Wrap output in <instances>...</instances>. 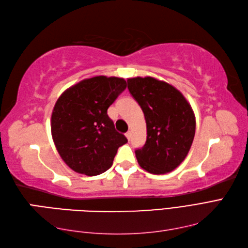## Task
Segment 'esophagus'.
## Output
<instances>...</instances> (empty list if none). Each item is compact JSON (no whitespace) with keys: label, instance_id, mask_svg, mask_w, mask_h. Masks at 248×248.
<instances>
[{"label":"esophagus","instance_id":"34e87169","mask_svg":"<svg viewBox=\"0 0 248 248\" xmlns=\"http://www.w3.org/2000/svg\"><path fill=\"white\" fill-rule=\"evenodd\" d=\"M125 136H126V138L128 139V140H130V138H131V131H127V132H126Z\"/></svg>","mask_w":248,"mask_h":248}]
</instances>
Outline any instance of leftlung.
<instances>
[{
	"label": "left lung",
	"mask_w": 248,
	"mask_h": 248,
	"mask_svg": "<svg viewBox=\"0 0 248 248\" xmlns=\"http://www.w3.org/2000/svg\"><path fill=\"white\" fill-rule=\"evenodd\" d=\"M127 83L146 121V142L136 150L139 165L154 174L170 172L184 161L194 141L192 108L177 88L164 81L137 77Z\"/></svg>",
	"instance_id": "obj_1"
}]
</instances>
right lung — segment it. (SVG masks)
Returning a JSON list of instances; mask_svg holds the SVG:
<instances>
[{"label": "right lung", "instance_id": "right-lung-1", "mask_svg": "<svg viewBox=\"0 0 248 248\" xmlns=\"http://www.w3.org/2000/svg\"><path fill=\"white\" fill-rule=\"evenodd\" d=\"M127 84L122 78H85L60 95L51 114V135L72 170L98 176L109 170L127 139L114 128L107 109Z\"/></svg>", "mask_w": 248, "mask_h": 248}]
</instances>
